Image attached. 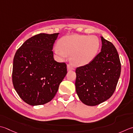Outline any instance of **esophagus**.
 <instances>
[{"mask_svg":"<svg viewBox=\"0 0 133 133\" xmlns=\"http://www.w3.org/2000/svg\"><path fill=\"white\" fill-rule=\"evenodd\" d=\"M67 70H74V67H72V66L71 64H67Z\"/></svg>","mask_w":133,"mask_h":133,"instance_id":"esophagus-1","label":"esophagus"}]
</instances>
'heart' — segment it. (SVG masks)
<instances>
[{"label":"heart","instance_id":"heart-1","mask_svg":"<svg viewBox=\"0 0 133 133\" xmlns=\"http://www.w3.org/2000/svg\"><path fill=\"white\" fill-rule=\"evenodd\" d=\"M100 41L96 36L80 35L66 36L60 39L55 53L61 58L71 55V61L75 66H81L92 62L97 56Z\"/></svg>","mask_w":133,"mask_h":133}]
</instances>
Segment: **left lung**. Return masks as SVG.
I'll return each instance as SVG.
<instances>
[{
	"mask_svg": "<svg viewBox=\"0 0 133 133\" xmlns=\"http://www.w3.org/2000/svg\"><path fill=\"white\" fill-rule=\"evenodd\" d=\"M101 52L89 63L75 70V88L85 104L95 106L110 98L121 75V64L115 46L101 37Z\"/></svg>",
	"mask_w": 133,
	"mask_h": 133,
	"instance_id": "obj_1",
	"label": "left lung"
}]
</instances>
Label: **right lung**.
I'll use <instances>...</instances> for the list:
<instances>
[{"label": "right lung", "instance_id": "right-lung-1", "mask_svg": "<svg viewBox=\"0 0 133 133\" xmlns=\"http://www.w3.org/2000/svg\"><path fill=\"white\" fill-rule=\"evenodd\" d=\"M59 33H40L18 49L13 60L12 84L22 100L30 105L49 102L67 74V65L54 59L55 41Z\"/></svg>", "mask_w": 133, "mask_h": 133}]
</instances>
